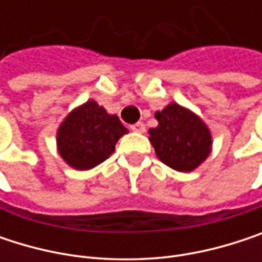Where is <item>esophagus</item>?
Wrapping results in <instances>:
<instances>
[{
  "label": "esophagus",
  "instance_id": "1",
  "mask_svg": "<svg viewBox=\"0 0 262 262\" xmlns=\"http://www.w3.org/2000/svg\"><path fill=\"white\" fill-rule=\"evenodd\" d=\"M130 129L133 132H138V133H144L145 132V126L142 123H135V124H132Z\"/></svg>",
  "mask_w": 262,
  "mask_h": 262
}]
</instances>
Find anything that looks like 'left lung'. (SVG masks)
<instances>
[{
	"mask_svg": "<svg viewBox=\"0 0 262 262\" xmlns=\"http://www.w3.org/2000/svg\"><path fill=\"white\" fill-rule=\"evenodd\" d=\"M155 117L159 124L148 130V139L165 165L178 171H192L208 158L211 133L197 115L171 103Z\"/></svg>",
	"mask_w": 262,
	"mask_h": 262,
	"instance_id": "8db88e82",
	"label": "left lung"
}]
</instances>
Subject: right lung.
<instances>
[{
  "mask_svg": "<svg viewBox=\"0 0 262 262\" xmlns=\"http://www.w3.org/2000/svg\"><path fill=\"white\" fill-rule=\"evenodd\" d=\"M127 133L117 115L94 100L73 111L57 132L59 153L73 168L89 170L106 161L117 141Z\"/></svg>",
  "mask_w": 262,
  "mask_h": 262,
  "instance_id": "1",
  "label": "right lung"
}]
</instances>
